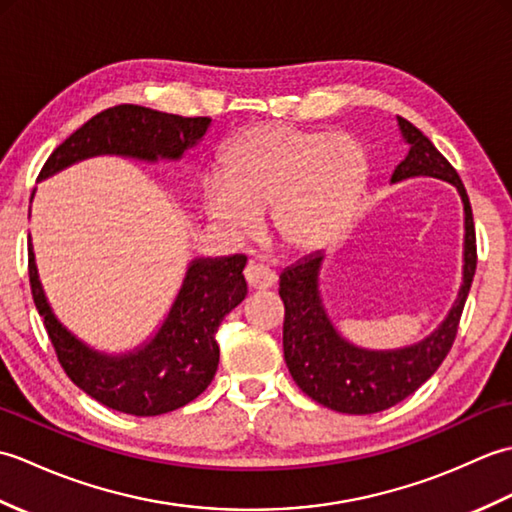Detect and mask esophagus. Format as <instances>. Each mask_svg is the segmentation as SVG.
Wrapping results in <instances>:
<instances>
[{
	"label": "esophagus",
	"mask_w": 512,
	"mask_h": 512,
	"mask_svg": "<svg viewBox=\"0 0 512 512\" xmlns=\"http://www.w3.org/2000/svg\"><path fill=\"white\" fill-rule=\"evenodd\" d=\"M244 277H246V284L253 290H268V288H273L277 281V275L273 273V270L259 262H250L244 270Z\"/></svg>",
	"instance_id": "esophagus-1"
}]
</instances>
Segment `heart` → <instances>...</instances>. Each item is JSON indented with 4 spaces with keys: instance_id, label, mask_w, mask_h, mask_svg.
<instances>
[{
    "instance_id": "1",
    "label": "heart",
    "mask_w": 512,
    "mask_h": 512,
    "mask_svg": "<svg viewBox=\"0 0 512 512\" xmlns=\"http://www.w3.org/2000/svg\"><path fill=\"white\" fill-rule=\"evenodd\" d=\"M217 176L202 187L213 224L244 237L268 211L281 246L312 253L350 226L369 182V158L347 134L255 123L222 147Z\"/></svg>"
}]
</instances>
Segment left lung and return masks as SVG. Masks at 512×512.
I'll return each mask as SVG.
<instances>
[{
	"label": "left lung",
	"instance_id": "left-lung-1",
	"mask_svg": "<svg viewBox=\"0 0 512 512\" xmlns=\"http://www.w3.org/2000/svg\"><path fill=\"white\" fill-rule=\"evenodd\" d=\"M398 127L409 151L391 173V184L418 176L438 178L451 182L464 204L462 286L447 319L413 345L398 350H365L343 339L323 306L319 290L323 253L303 257L279 275V297L286 308L284 358L290 376L303 394L319 405L354 416L398 405L436 374L458 334L477 266L473 211L458 171L418 127L400 116Z\"/></svg>",
	"mask_w": 512,
	"mask_h": 512
}]
</instances>
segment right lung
<instances>
[{"label":"right lung","mask_w":512,"mask_h":512,"mask_svg":"<svg viewBox=\"0 0 512 512\" xmlns=\"http://www.w3.org/2000/svg\"><path fill=\"white\" fill-rule=\"evenodd\" d=\"M209 127L211 118L206 116L184 118L140 105H116L65 138L37 180L94 156L180 160L184 151L200 143ZM244 266V255L193 259L156 334L125 354H105L76 339L52 312L28 239L32 299L65 374L101 405L132 416H160L180 409L211 385L220 363L215 332L248 292Z\"/></svg>","instance_id":"right-lung-1"}]
</instances>
